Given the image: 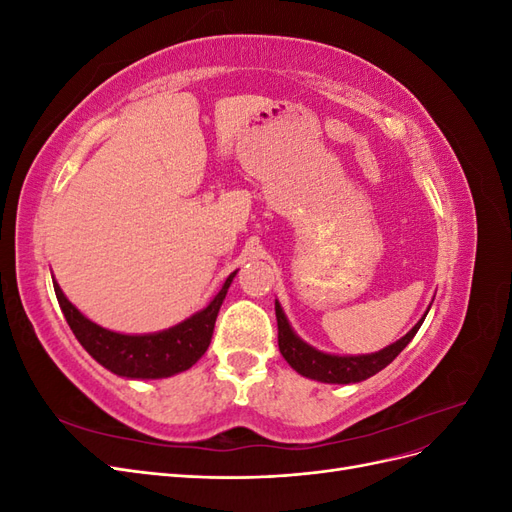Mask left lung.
I'll use <instances>...</instances> for the list:
<instances>
[{"mask_svg": "<svg viewBox=\"0 0 512 512\" xmlns=\"http://www.w3.org/2000/svg\"><path fill=\"white\" fill-rule=\"evenodd\" d=\"M429 307H427V312H429ZM427 312L404 337L397 339V342H393L391 346H386V348H382L378 352H371V354H356V356L344 354L342 356V354L322 352L314 346H309L307 342H303V339L290 327L282 305L275 301L277 344H280V352L288 361V365L294 371H299L301 376H305L309 380L327 382V384H354V382H363L371 376H376L378 371H382L386 365H389L395 356L412 342V337L416 335L418 329H421Z\"/></svg>", "mask_w": 512, "mask_h": 512, "instance_id": "left-lung-1", "label": "left lung"}]
</instances>
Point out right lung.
Instances as JSON below:
<instances>
[{
	"label": "right lung",
	"instance_id": "obj_1",
	"mask_svg": "<svg viewBox=\"0 0 512 512\" xmlns=\"http://www.w3.org/2000/svg\"><path fill=\"white\" fill-rule=\"evenodd\" d=\"M237 271H232L222 290L215 294L213 301L200 309V312L185 318L175 327L143 333V335H128L104 329L94 320L83 316L76 309L64 290L53 280V288L61 312H64L74 337L79 339L81 346L94 356V359L113 374L130 380H160L170 378L181 371L190 369L200 356H203L211 344V335L218 318L220 307L226 299V292L235 280Z\"/></svg>",
	"mask_w": 512,
	"mask_h": 512
}]
</instances>
